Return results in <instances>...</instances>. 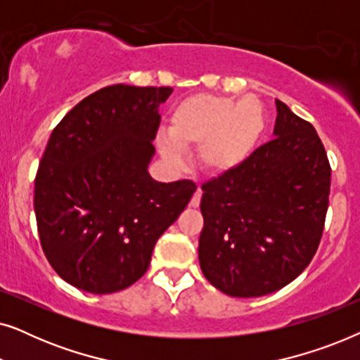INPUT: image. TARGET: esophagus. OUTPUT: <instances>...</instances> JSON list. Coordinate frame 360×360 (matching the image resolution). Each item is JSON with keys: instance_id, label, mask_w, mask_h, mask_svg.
I'll return each mask as SVG.
<instances>
[{"instance_id": "obj_1", "label": "esophagus", "mask_w": 360, "mask_h": 360, "mask_svg": "<svg viewBox=\"0 0 360 360\" xmlns=\"http://www.w3.org/2000/svg\"><path fill=\"white\" fill-rule=\"evenodd\" d=\"M201 195H203V191H201L200 188L195 191V195L191 196V200H190V206H191V208H198L200 201H201Z\"/></svg>"}]
</instances>
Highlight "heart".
Segmentation results:
<instances>
[{
  "mask_svg": "<svg viewBox=\"0 0 360 360\" xmlns=\"http://www.w3.org/2000/svg\"><path fill=\"white\" fill-rule=\"evenodd\" d=\"M265 131L264 108L252 96L234 98L196 93L176 103L167 136L157 149L167 165L180 169L182 152L198 149L196 164L203 174L219 179L238 172L257 147Z\"/></svg>",
  "mask_w": 360,
  "mask_h": 360,
  "instance_id": "1",
  "label": "heart"
}]
</instances>
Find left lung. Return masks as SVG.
I'll use <instances>...</instances> for the list:
<instances>
[{
	"label": "left lung",
	"mask_w": 360,
	"mask_h": 360,
	"mask_svg": "<svg viewBox=\"0 0 360 360\" xmlns=\"http://www.w3.org/2000/svg\"><path fill=\"white\" fill-rule=\"evenodd\" d=\"M274 139L238 172L203 185L198 259L229 297L274 293L311 262L326 219L331 167L314 127L280 100Z\"/></svg>",
	"instance_id": "obj_1"
}]
</instances>
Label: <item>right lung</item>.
<instances>
[{"label":"right lung","instance_id":"right-lung-1","mask_svg":"<svg viewBox=\"0 0 360 360\" xmlns=\"http://www.w3.org/2000/svg\"><path fill=\"white\" fill-rule=\"evenodd\" d=\"M169 86L111 85L63 116L39 164L34 211L44 254L67 283L106 295L149 269L157 239L196 186L150 176Z\"/></svg>","mask_w":360,"mask_h":360}]
</instances>
